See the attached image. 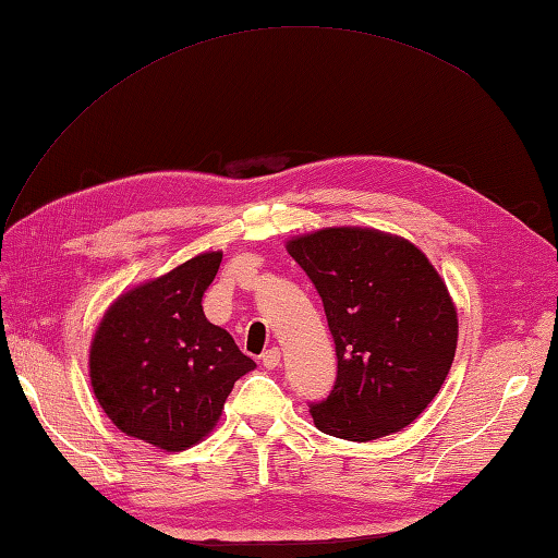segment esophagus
Here are the masks:
<instances>
[{"instance_id":"34e87169","label":"esophagus","mask_w":558,"mask_h":558,"mask_svg":"<svg viewBox=\"0 0 558 558\" xmlns=\"http://www.w3.org/2000/svg\"><path fill=\"white\" fill-rule=\"evenodd\" d=\"M260 364H264L266 369H276V366L280 364V350L278 348L266 350L264 354H260Z\"/></svg>"}]
</instances>
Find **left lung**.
I'll return each instance as SVG.
<instances>
[{"label": "left lung", "mask_w": 558, "mask_h": 558, "mask_svg": "<svg viewBox=\"0 0 558 558\" xmlns=\"http://www.w3.org/2000/svg\"><path fill=\"white\" fill-rule=\"evenodd\" d=\"M322 294L338 378L312 405L314 424L345 441L405 429L441 390L458 345V312L444 278L405 236L324 228L288 240Z\"/></svg>", "instance_id": "obj_1"}]
</instances>
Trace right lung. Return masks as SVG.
<instances>
[{"instance_id": "1", "label": "right lung", "mask_w": 558, "mask_h": 558, "mask_svg": "<svg viewBox=\"0 0 558 558\" xmlns=\"http://www.w3.org/2000/svg\"><path fill=\"white\" fill-rule=\"evenodd\" d=\"M222 252L184 260L117 298L90 340L88 374L117 429L168 453L216 429L234 381L256 369L201 300Z\"/></svg>"}]
</instances>
